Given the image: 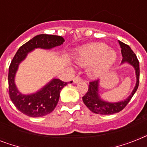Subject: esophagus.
Instances as JSON below:
<instances>
[{
	"instance_id": "34e87169",
	"label": "esophagus",
	"mask_w": 147,
	"mask_h": 147,
	"mask_svg": "<svg viewBox=\"0 0 147 147\" xmlns=\"http://www.w3.org/2000/svg\"><path fill=\"white\" fill-rule=\"evenodd\" d=\"M81 81H82V78L80 77H78V76H76L75 78H73V82L74 83H78L80 82Z\"/></svg>"
}]
</instances>
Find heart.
Instances as JSON below:
<instances>
[{
	"mask_svg": "<svg viewBox=\"0 0 147 147\" xmlns=\"http://www.w3.org/2000/svg\"><path fill=\"white\" fill-rule=\"evenodd\" d=\"M76 62L82 65H91L88 73L94 78L105 75L117 59L116 52L101 42L85 45L78 49L75 56Z\"/></svg>",
	"mask_w": 147,
	"mask_h": 147,
	"instance_id": "1",
	"label": "heart"
}]
</instances>
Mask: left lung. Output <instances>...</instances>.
<instances>
[{
  "instance_id": "obj_1",
  "label": "left lung",
  "mask_w": 147,
  "mask_h": 147,
  "mask_svg": "<svg viewBox=\"0 0 147 147\" xmlns=\"http://www.w3.org/2000/svg\"><path fill=\"white\" fill-rule=\"evenodd\" d=\"M119 44L121 48V54L123 59L121 61V65L129 64L134 67L136 74V85L133 89L131 94L127 98L123 100L117 102H109L107 100H103L99 94V85L100 81L96 80L89 83L88 91L82 97L83 102L88 109L93 113L98 114H112L121 111L130 102V99L134 96L135 92H137L139 86L140 79V65L139 61L137 59V55L130 49L128 45L123 43L118 40Z\"/></svg>"
}]
</instances>
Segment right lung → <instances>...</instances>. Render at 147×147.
I'll return each mask as SVG.
<instances>
[{
    "instance_id": "obj_1",
    "label": "right lung",
    "mask_w": 147,
    "mask_h": 147,
    "mask_svg": "<svg viewBox=\"0 0 147 147\" xmlns=\"http://www.w3.org/2000/svg\"><path fill=\"white\" fill-rule=\"evenodd\" d=\"M64 42L63 37L60 36L40 34L20 47L15 54L9 67V94L15 107L23 114L32 117L49 114L56 107L60 92L68 82H64L58 78H53L37 92L28 94H22L15 84V76L20 63L26 59L28 53L35 49H51L61 46Z\"/></svg>"
}]
</instances>
